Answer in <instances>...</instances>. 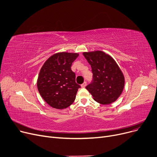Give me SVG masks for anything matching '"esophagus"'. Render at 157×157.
I'll return each mask as SVG.
<instances>
[{
    "instance_id": "obj_1",
    "label": "esophagus",
    "mask_w": 157,
    "mask_h": 157,
    "mask_svg": "<svg viewBox=\"0 0 157 157\" xmlns=\"http://www.w3.org/2000/svg\"><path fill=\"white\" fill-rule=\"evenodd\" d=\"M86 86V82H84V83L81 85V86L82 88H85Z\"/></svg>"
}]
</instances>
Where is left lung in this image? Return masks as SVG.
<instances>
[{"instance_id":"left-lung-1","label":"left lung","mask_w":157,"mask_h":157,"mask_svg":"<svg viewBox=\"0 0 157 157\" xmlns=\"http://www.w3.org/2000/svg\"><path fill=\"white\" fill-rule=\"evenodd\" d=\"M91 65L93 82L86 88L94 101L103 105L116 101L125 86V77L117 63L102 51L83 52Z\"/></svg>"}]
</instances>
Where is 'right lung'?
<instances>
[{"mask_svg":"<svg viewBox=\"0 0 157 157\" xmlns=\"http://www.w3.org/2000/svg\"><path fill=\"white\" fill-rule=\"evenodd\" d=\"M78 53L59 52L52 55L41 67L37 81L38 91L44 101L57 109L68 108L81 86L71 70Z\"/></svg>","mask_w":157,"mask_h":157,"instance_id":"add662e5","label":"right lung"}]
</instances>
